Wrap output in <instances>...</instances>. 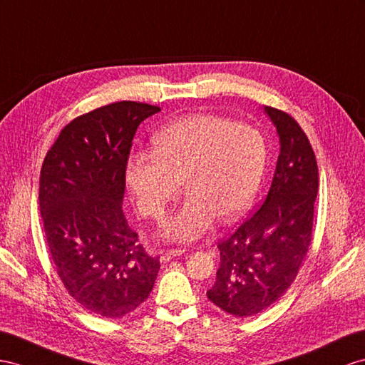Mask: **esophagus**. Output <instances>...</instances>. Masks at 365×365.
<instances>
[{
  "instance_id": "obj_1",
  "label": "esophagus",
  "mask_w": 365,
  "mask_h": 365,
  "mask_svg": "<svg viewBox=\"0 0 365 365\" xmlns=\"http://www.w3.org/2000/svg\"><path fill=\"white\" fill-rule=\"evenodd\" d=\"M183 253H185L183 248L168 250V251H165V253L160 256V260H162V262H168V260H171V259H174V257H177V256H182Z\"/></svg>"
}]
</instances>
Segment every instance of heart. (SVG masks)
Instances as JSON below:
<instances>
[{"label": "heart", "instance_id": "heart-1", "mask_svg": "<svg viewBox=\"0 0 365 365\" xmlns=\"http://www.w3.org/2000/svg\"><path fill=\"white\" fill-rule=\"evenodd\" d=\"M154 154H130L125 180L138 211L160 219L182 192L183 207L165 219L166 239L200 237L219 217L231 222L255 202L267 165L264 135L250 125L211 114L173 121L154 135Z\"/></svg>", "mask_w": 365, "mask_h": 365}]
</instances>
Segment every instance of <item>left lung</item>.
Listing matches in <instances>:
<instances>
[{
	"label": "left lung",
	"instance_id": "obj_1",
	"mask_svg": "<svg viewBox=\"0 0 365 365\" xmlns=\"http://www.w3.org/2000/svg\"><path fill=\"white\" fill-rule=\"evenodd\" d=\"M280 153L262 207L217 245L220 267L207 296L223 312L255 316L272 307L297 276L312 242L319 185L313 148L297 121L265 106Z\"/></svg>",
	"mask_w": 365,
	"mask_h": 365
}]
</instances>
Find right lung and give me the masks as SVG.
<instances>
[{
  "label": "right lung",
  "mask_w": 365,
  "mask_h": 365,
  "mask_svg": "<svg viewBox=\"0 0 365 365\" xmlns=\"http://www.w3.org/2000/svg\"><path fill=\"white\" fill-rule=\"evenodd\" d=\"M158 110L117 101L73 118L41 166L40 211L58 277L85 310L101 317L134 312L160 269L121 210L135 130Z\"/></svg>",
  "instance_id": "obj_1"
}]
</instances>
